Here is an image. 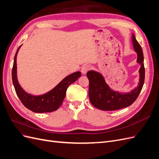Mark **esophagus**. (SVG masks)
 Masks as SVG:
<instances>
[{
	"instance_id": "obj_1",
	"label": "esophagus",
	"mask_w": 159,
	"mask_h": 159,
	"mask_svg": "<svg viewBox=\"0 0 159 159\" xmlns=\"http://www.w3.org/2000/svg\"><path fill=\"white\" fill-rule=\"evenodd\" d=\"M90 66L88 65V64H85L82 66V68H81V73H82L83 74H85L87 72L90 70Z\"/></svg>"
}]
</instances>
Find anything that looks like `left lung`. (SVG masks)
I'll return each mask as SVG.
<instances>
[{
    "mask_svg": "<svg viewBox=\"0 0 159 159\" xmlns=\"http://www.w3.org/2000/svg\"><path fill=\"white\" fill-rule=\"evenodd\" d=\"M134 49L137 53V62L141 64L139 70L140 82L139 86L131 92L121 93L113 91L105 83L103 77L98 72L89 71L87 76L89 80V97L94 107L103 111H114L130 106L137 99L145 81L144 56L141 46L133 34Z\"/></svg>",
    "mask_w": 159,
    "mask_h": 159,
    "instance_id": "obj_1",
    "label": "left lung"
}]
</instances>
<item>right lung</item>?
<instances>
[{"instance_id": "1", "label": "right lung", "mask_w": 159, "mask_h": 159, "mask_svg": "<svg viewBox=\"0 0 159 159\" xmlns=\"http://www.w3.org/2000/svg\"><path fill=\"white\" fill-rule=\"evenodd\" d=\"M21 46L18 48L14 59V64L12 70V78L14 89L18 98L21 101L22 103L25 106L35 113H49L54 111L58 109L63 103L66 97V90L69 85L74 83L81 76V74L80 71L74 72L68 75L61 82L57 84L56 87L44 95L34 96L28 94L22 89L19 85L16 75V55L18 50Z\"/></svg>"}]
</instances>
